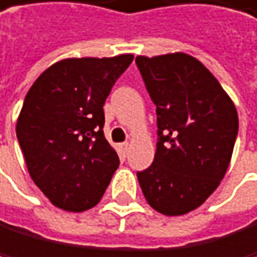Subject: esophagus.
Returning a JSON list of instances; mask_svg holds the SVG:
<instances>
[{"mask_svg": "<svg viewBox=\"0 0 257 257\" xmlns=\"http://www.w3.org/2000/svg\"><path fill=\"white\" fill-rule=\"evenodd\" d=\"M131 146H130V142H123L121 146H119V152H121V155H127V152H130Z\"/></svg>", "mask_w": 257, "mask_h": 257, "instance_id": "obj_1", "label": "esophagus"}]
</instances>
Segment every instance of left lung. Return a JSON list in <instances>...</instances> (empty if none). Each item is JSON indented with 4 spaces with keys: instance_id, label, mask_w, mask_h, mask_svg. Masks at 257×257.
I'll list each match as a JSON object with an SVG mask.
<instances>
[{
    "instance_id": "obj_1",
    "label": "left lung",
    "mask_w": 257,
    "mask_h": 257,
    "mask_svg": "<svg viewBox=\"0 0 257 257\" xmlns=\"http://www.w3.org/2000/svg\"><path fill=\"white\" fill-rule=\"evenodd\" d=\"M157 105L155 160L138 173L147 203L165 216L197 209L230 165L238 115L214 75L184 52L136 57Z\"/></svg>"
}]
</instances>
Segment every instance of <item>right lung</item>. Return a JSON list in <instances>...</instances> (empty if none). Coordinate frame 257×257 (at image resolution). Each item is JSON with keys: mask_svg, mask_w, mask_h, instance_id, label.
Returning a JSON list of instances; mask_svg holds the SVG:
<instances>
[{"mask_svg": "<svg viewBox=\"0 0 257 257\" xmlns=\"http://www.w3.org/2000/svg\"><path fill=\"white\" fill-rule=\"evenodd\" d=\"M133 54L62 59L36 78L16 133L28 174L54 206H96L119 165L103 136V103Z\"/></svg>", "mask_w": 257, "mask_h": 257, "instance_id": "obj_1", "label": "right lung"}]
</instances>
